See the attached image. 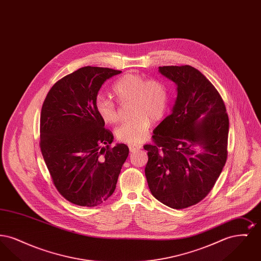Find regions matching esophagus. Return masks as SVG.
Returning a JSON list of instances; mask_svg holds the SVG:
<instances>
[{"instance_id":"1","label":"esophagus","mask_w":261,"mask_h":261,"mask_svg":"<svg viewBox=\"0 0 261 261\" xmlns=\"http://www.w3.org/2000/svg\"><path fill=\"white\" fill-rule=\"evenodd\" d=\"M129 149H130V151H136V150L142 149V146L141 145H129Z\"/></svg>"}]
</instances>
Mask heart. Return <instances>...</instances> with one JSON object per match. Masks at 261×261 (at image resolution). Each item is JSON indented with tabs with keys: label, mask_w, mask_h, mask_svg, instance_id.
I'll return each instance as SVG.
<instances>
[{
	"label": "heart",
	"mask_w": 261,
	"mask_h": 261,
	"mask_svg": "<svg viewBox=\"0 0 261 261\" xmlns=\"http://www.w3.org/2000/svg\"><path fill=\"white\" fill-rule=\"evenodd\" d=\"M115 97L120 102L132 99L131 115L115 131L118 140L127 144H137L148 135L150 121H159L164 116L168 107V90L159 80H147L144 76L128 73L120 77L112 86ZM95 108L99 117L109 124L116 123L119 114L111 99L99 95Z\"/></svg>",
	"instance_id": "obj_1"
}]
</instances>
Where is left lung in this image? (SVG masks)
Masks as SVG:
<instances>
[{
  "label": "left lung",
  "mask_w": 261,
  "mask_h": 261,
  "mask_svg": "<svg viewBox=\"0 0 261 261\" xmlns=\"http://www.w3.org/2000/svg\"><path fill=\"white\" fill-rule=\"evenodd\" d=\"M176 84L170 114L153 130L154 145H145V173L151 195L182 210L211 192L227 160L229 118L223 99L195 67L160 66Z\"/></svg>",
  "instance_id": "1"
}]
</instances>
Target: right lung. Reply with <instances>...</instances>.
Here are the masks:
<instances>
[{
	"label": "right lung",
	"mask_w": 261,
	"mask_h": 261,
	"mask_svg": "<svg viewBox=\"0 0 261 261\" xmlns=\"http://www.w3.org/2000/svg\"><path fill=\"white\" fill-rule=\"evenodd\" d=\"M121 73L84 66L58 81L48 93L40 119V147L53 182L68 201L93 207L109 199L129 149L113 148L112 132L95 108L105 81Z\"/></svg>",
	"instance_id": "obj_1"
}]
</instances>
